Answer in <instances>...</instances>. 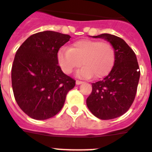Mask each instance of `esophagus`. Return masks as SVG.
Wrapping results in <instances>:
<instances>
[{
	"label": "esophagus",
	"instance_id": "1",
	"mask_svg": "<svg viewBox=\"0 0 152 152\" xmlns=\"http://www.w3.org/2000/svg\"><path fill=\"white\" fill-rule=\"evenodd\" d=\"M76 84L77 85H81V84H83V82L80 81V80H76Z\"/></svg>",
	"mask_w": 152,
	"mask_h": 152
}]
</instances>
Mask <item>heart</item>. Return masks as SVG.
I'll return each mask as SVG.
<instances>
[{
    "label": "heart",
    "instance_id": "1",
    "mask_svg": "<svg viewBox=\"0 0 152 152\" xmlns=\"http://www.w3.org/2000/svg\"><path fill=\"white\" fill-rule=\"evenodd\" d=\"M115 50L110 43L90 39L75 42L70 48H62L57 60L62 71L71 74L81 65L76 76L81 78L99 79L107 76L115 63Z\"/></svg>",
    "mask_w": 152,
    "mask_h": 152
}]
</instances>
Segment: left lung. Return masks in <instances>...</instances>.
<instances>
[{"mask_svg":"<svg viewBox=\"0 0 152 152\" xmlns=\"http://www.w3.org/2000/svg\"><path fill=\"white\" fill-rule=\"evenodd\" d=\"M110 42L115 50V63L106 77L92 84L86 100L91 113L102 120L118 118L130 109L135 97L140 77L139 64L133 50L118 36L102 34L93 36Z\"/></svg>","mask_w":152,"mask_h":152,"instance_id":"obj_1","label":"left lung"}]
</instances>
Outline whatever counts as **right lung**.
Instances as JSON below:
<instances>
[{"label": "right lung", "instance_id": "right-lung-1", "mask_svg": "<svg viewBox=\"0 0 152 152\" xmlns=\"http://www.w3.org/2000/svg\"><path fill=\"white\" fill-rule=\"evenodd\" d=\"M68 34L42 31L30 36L17 50L11 78L19 107L36 120L52 118L64 106L76 80L58 64L57 53L69 41Z\"/></svg>", "mask_w": 152, "mask_h": 152}]
</instances>
